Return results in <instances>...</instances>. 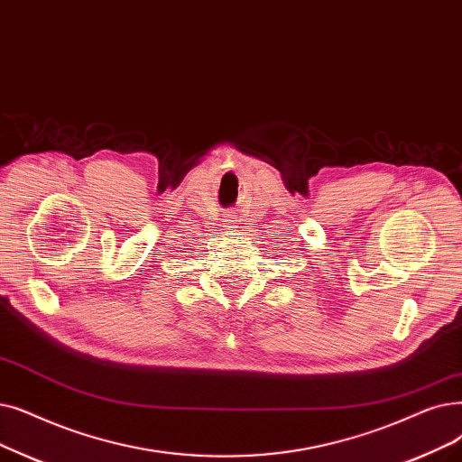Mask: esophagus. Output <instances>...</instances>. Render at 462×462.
Instances as JSON below:
<instances>
[{
    "label": "esophagus",
    "mask_w": 462,
    "mask_h": 462,
    "mask_svg": "<svg viewBox=\"0 0 462 462\" xmlns=\"http://www.w3.org/2000/svg\"><path fill=\"white\" fill-rule=\"evenodd\" d=\"M230 223H232V220H230ZM232 228H234V226H232Z\"/></svg>",
    "instance_id": "1"
}]
</instances>
